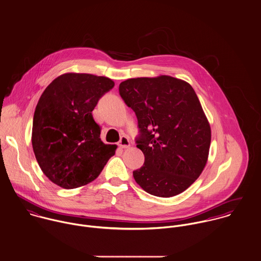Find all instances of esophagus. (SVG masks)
<instances>
[{"instance_id": "esophagus-1", "label": "esophagus", "mask_w": 261, "mask_h": 261, "mask_svg": "<svg viewBox=\"0 0 261 261\" xmlns=\"http://www.w3.org/2000/svg\"><path fill=\"white\" fill-rule=\"evenodd\" d=\"M118 146L121 148V149H125V148H128L130 146V143H129V140L126 136H122L118 142Z\"/></svg>"}]
</instances>
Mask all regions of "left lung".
Segmentation results:
<instances>
[{
    "instance_id": "1",
    "label": "left lung",
    "mask_w": 261,
    "mask_h": 261,
    "mask_svg": "<svg viewBox=\"0 0 261 261\" xmlns=\"http://www.w3.org/2000/svg\"><path fill=\"white\" fill-rule=\"evenodd\" d=\"M119 94L137 115V147L145 154L133 172L136 182L156 197L176 196L191 186L207 163L211 129L193 87L181 79L130 78Z\"/></svg>"
}]
</instances>
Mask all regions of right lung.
<instances>
[{"label":"right lung","instance_id":"obj_1","mask_svg":"<svg viewBox=\"0 0 261 261\" xmlns=\"http://www.w3.org/2000/svg\"><path fill=\"white\" fill-rule=\"evenodd\" d=\"M114 86L112 79L66 73L44 90L33 117L32 146L45 176L64 189L95 180L116 146L100 140L101 127L92 111Z\"/></svg>","mask_w":261,"mask_h":261}]
</instances>
